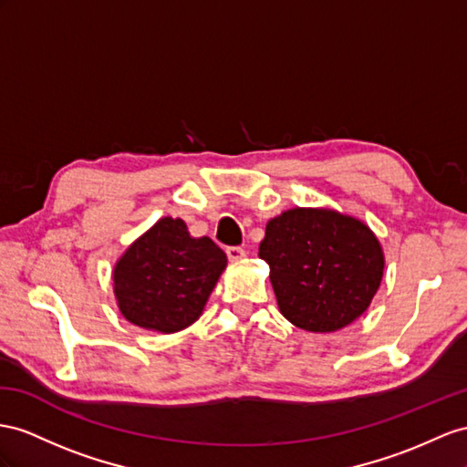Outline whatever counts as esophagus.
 Returning <instances> with one entry per match:
<instances>
[{
	"label": "esophagus",
	"instance_id": "34e87169",
	"mask_svg": "<svg viewBox=\"0 0 467 467\" xmlns=\"http://www.w3.org/2000/svg\"><path fill=\"white\" fill-rule=\"evenodd\" d=\"M226 256H229L231 262H238V260H243L246 256V253H244L243 246H229V248H226Z\"/></svg>",
	"mask_w": 467,
	"mask_h": 467
}]
</instances>
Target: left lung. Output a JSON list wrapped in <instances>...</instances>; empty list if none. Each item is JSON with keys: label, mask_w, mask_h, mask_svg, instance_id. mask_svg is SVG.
<instances>
[{"label": "left lung", "mask_w": 467, "mask_h": 467, "mask_svg": "<svg viewBox=\"0 0 467 467\" xmlns=\"http://www.w3.org/2000/svg\"><path fill=\"white\" fill-rule=\"evenodd\" d=\"M258 256L268 262L282 316L327 333L349 326L377 294L385 256L367 224L331 209H290L268 221Z\"/></svg>", "instance_id": "obj_1"}]
</instances>
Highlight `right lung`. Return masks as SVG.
<instances>
[{"label": "right lung", "instance_id": "1", "mask_svg": "<svg viewBox=\"0 0 467 467\" xmlns=\"http://www.w3.org/2000/svg\"><path fill=\"white\" fill-rule=\"evenodd\" d=\"M224 266L226 254L209 236L193 238L182 219L165 217L118 260L119 312L143 329H183L201 316Z\"/></svg>", "mask_w": 467, "mask_h": 467}]
</instances>
